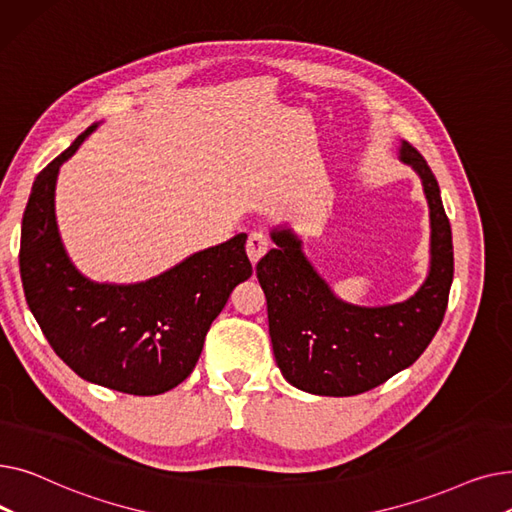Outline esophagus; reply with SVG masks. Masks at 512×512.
I'll use <instances>...</instances> for the list:
<instances>
[{
  "label": "esophagus",
  "instance_id": "obj_1",
  "mask_svg": "<svg viewBox=\"0 0 512 512\" xmlns=\"http://www.w3.org/2000/svg\"><path fill=\"white\" fill-rule=\"evenodd\" d=\"M267 249H270V240H267V236L261 230H255L249 234L247 255H249L251 263H257L267 253Z\"/></svg>",
  "mask_w": 512,
  "mask_h": 512
}]
</instances>
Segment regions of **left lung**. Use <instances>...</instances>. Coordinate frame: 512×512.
<instances>
[{"label":"left lung","mask_w":512,"mask_h":512,"mask_svg":"<svg viewBox=\"0 0 512 512\" xmlns=\"http://www.w3.org/2000/svg\"><path fill=\"white\" fill-rule=\"evenodd\" d=\"M398 159L419 176L429 207V270L409 299L346 303L319 276L290 226L270 230L274 249L257 263L276 363L288 384L317 396H355L411 367L436 336L454 274L452 230L436 176L407 141Z\"/></svg>","instance_id":"1"}]
</instances>
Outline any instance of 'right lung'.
<instances>
[{"instance_id":"add662e5","label":"right lung","mask_w":512,"mask_h":512,"mask_svg":"<svg viewBox=\"0 0 512 512\" xmlns=\"http://www.w3.org/2000/svg\"><path fill=\"white\" fill-rule=\"evenodd\" d=\"M97 126L33 182L20 234L24 297L53 351L80 378L134 396L164 394L191 375L211 321L251 278L247 234L188 255L145 282L110 284L80 274L58 230L56 182Z\"/></svg>"}]
</instances>
